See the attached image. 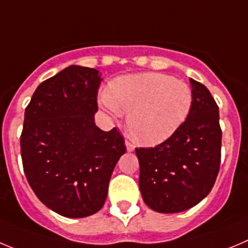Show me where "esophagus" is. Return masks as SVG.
Instances as JSON below:
<instances>
[{"label":"esophagus","mask_w":248,"mask_h":248,"mask_svg":"<svg viewBox=\"0 0 248 248\" xmlns=\"http://www.w3.org/2000/svg\"><path fill=\"white\" fill-rule=\"evenodd\" d=\"M124 144H126L127 152H133V151H135V144H133V143H131V142L126 140V142H124Z\"/></svg>","instance_id":"1"}]
</instances>
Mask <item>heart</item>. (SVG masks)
<instances>
[{
  "instance_id": "1",
  "label": "heart",
  "mask_w": 248,
  "mask_h": 248,
  "mask_svg": "<svg viewBox=\"0 0 248 248\" xmlns=\"http://www.w3.org/2000/svg\"><path fill=\"white\" fill-rule=\"evenodd\" d=\"M100 102L108 112H128L127 131L138 143L155 146L177 132L188 119L193 93L188 84L158 73L112 80Z\"/></svg>"
}]
</instances>
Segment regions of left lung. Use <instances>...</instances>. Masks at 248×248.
I'll return each mask as SVG.
<instances>
[{
    "mask_svg": "<svg viewBox=\"0 0 248 248\" xmlns=\"http://www.w3.org/2000/svg\"><path fill=\"white\" fill-rule=\"evenodd\" d=\"M193 106L171 137L152 148H136L140 190L152 210L182 213L199 204L215 184L221 159V128L215 100L190 79Z\"/></svg>",
    "mask_w": 248,
    "mask_h": 248,
    "instance_id": "1",
    "label": "left lung"
}]
</instances>
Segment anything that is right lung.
I'll return each instance as SVG.
<instances>
[{"instance_id":"add662e5","label":"right lung","mask_w":248,"mask_h":248,"mask_svg":"<svg viewBox=\"0 0 248 248\" xmlns=\"http://www.w3.org/2000/svg\"><path fill=\"white\" fill-rule=\"evenodd\" d=\"M99 71L70 65L38 86L24 112L21 155L37 198L65 217L104 206L111 174L126 152L119 129L95 124Z\"/></svg>"}]
</instances>
